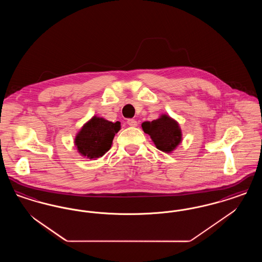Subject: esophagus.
I'll use <instances>...</instances> for the list:
<instances>
[{
  "label": "esophagus",
  "mask_w": 262,
  "mask_h": 262,
  "mask_svg": "<svg viewBox=\"0 0 262 262\" xmlns=\"http://www.w3.org/2000/svg\"><path fill=\"white\" fill-rule=\"evenodd\" d=\"M126 123L129 126H137V121H136L135 119H128Z\"/></svg>",
  "instance_id": "34e87169"
}]
</instances>
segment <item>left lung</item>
<instances>
[{"instance_id": "obj_1", "label": "left lung", "mask_w": 262, "mask_h": 262, "mask_svg": "<svg viewBox=\"0 0 262 262\" xmlns=\"http://www.w3.org/2000/svg\"><path fill=\"white\" fill-rule=\"evenodd\" d=\"M141 127L145 134L149 135L156 148L165 153L173 152L183 140L179 123L166 114L152 122H143Z\"/></svg>"}]
</instances>
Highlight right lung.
Instances as JSON below:
<instances>
[{
	"mask_svg": "<svg viewBox=\"0 0 262 262\" xmlns=\"http://www.w3.org/2000/svg\"><path fill=\"white\" fill-rule=\"evenodd\" d=\"M121 129V123H113L93 116L81 126L75 138L77 152L88 159L96 160L112 146L115 135Z\"/></svg>",
	"mask_w": 262,
	"mask_h": 262,
	"instance_id": "1",
	"label": "right lung"
}]
</instances>
